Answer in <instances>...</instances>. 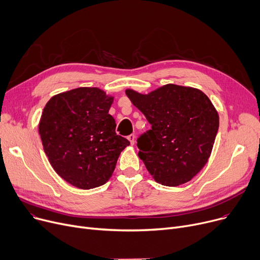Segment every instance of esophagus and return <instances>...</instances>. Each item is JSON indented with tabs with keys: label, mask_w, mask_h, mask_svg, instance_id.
Returning a JSON list of instances; mask_svg holds the SVG:
<instances>
[{
	"label": "esophagus",
	"mask_w": 260,
	"mask_h": 260,
	"mask_svg": "<svg viewBox=\"0 0 260 260\" xmlns=\"http://www.w3.org/2000/svg\"><path fill=\"white\" fill-rule=\"evenodd\" d=\"M128 140L131 143V145H134V143H135V135L134 134H130L128 136Z\"/></svg>",
	"instance_id": "34e87169"
}]
</instances>
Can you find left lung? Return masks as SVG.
Segmentation results:
<instances>
[{
	"label": "left lung",
	"instance_id": "1",
	"mask_svg": "<svg viewBox=\"0 0 260 260\" xmlns=\"http://www.w3.org/2000/svg\"><path fill=\"white\" fill-rule=\"evenodd\" d=\"M131 103L151 124L137 141L139 156L153 179L168 187L190 181L211 155L219 116L197 88L167 84L147 94L127 89Z\"/></svg>",
	"mask_w": 260,
	"mask_h": 260
}]
</instances>
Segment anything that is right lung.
<instances>
[{"label": "right lung", "mask_w": 260, "mask_h": 260, "mask_svg": "<svg viewBox=\"0 0 260 260\" xmlns=\"http://www.w3.org/2000/svg\"><path fill=\"white\" fill-rule=\"evenodd\" d=\"M113 100L98 87H80L53 95L44 107L39 123L44 151L54 171L76 188L106 184L130 145L115 133Z\"/></svg>", "instance_id": "add662e5"}]
</instances>
